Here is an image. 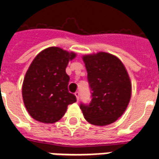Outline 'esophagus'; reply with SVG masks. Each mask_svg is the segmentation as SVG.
<instances>
[{"mask_svg": "<svg viewBox=\"0 0 159 159\" xmlns=\"http://www.w3.org/2000/svg\"><path fill=\"white\" fill-rule=\"evenodd\" d=\"M75 96H76V97H77V101L78 102V101H79V98H80V92H75Z\"/></svg>", "mask_w": 159, "mask_h": 159, "instance_id": "esophagus-1", "label": "esophagus"}]
</instances>
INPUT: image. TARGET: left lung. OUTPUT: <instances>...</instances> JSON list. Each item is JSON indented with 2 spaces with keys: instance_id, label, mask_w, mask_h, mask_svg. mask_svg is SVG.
Masks as SVG:
<instances>
[{
  "instance_id": "1",
  "label": "left lung",
  "mask_w": 159,
  "mask_h": 159,
  "mask_svg": "<svg viewBox=\"0 0 159 159\" xmlns=\"http://www.w3.org/2000/svg\"><path fill=\"white\" fill-rule=\"evenodd\" d=\"M92 89V102L81 104L87 122L98 126L116 122L130 101L132 85L125 65L111 53L99 52L82 56Z\"/></svg>"
}]
</instances>
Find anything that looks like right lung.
I'll use <instances>...</instances> for the list:
<instances>
[{"label": "right lung", "mask_w": 159, "mask_h": 159, "mask_svg": "<svg viewBox=\"0 0 159 159\" xmlns=\"http://www.w3.org/2000/svg\"><path fill=\"white\" fill-rule=\"evenodd\" d=\"M74 52L49 47L37 54L30 65L22 85L24 104L30 116L41 123L53 124L64 116L67 106L77 102L67 90L66 67Z\"/></svg>", "instance_id": "obj_1"}]
</instances>
